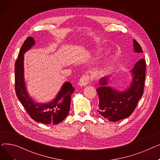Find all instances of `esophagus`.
Instances as JSON below:
<instances>
[{"mask_svg":"<svg viewBox=\"0 0 160 160\" xmlns=\"http://www.w3.org/2000/svg\"><path fill=\"white\" fill-rule=\"evenodd\" d=\"M90 79H91V77L88 74H84L83 76H82L79 81V86L81 87L86 86L87 84H88Z\"/></svg>","mask_w":160,"mask_h":160,"instance_id":"obj_1","label":"esophagus"}]
</instances>
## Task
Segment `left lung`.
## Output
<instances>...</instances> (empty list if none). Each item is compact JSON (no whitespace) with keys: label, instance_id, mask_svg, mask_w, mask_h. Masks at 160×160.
Returning a JSON list of instances; mask_svg holds the SVG:
<instances>
[{"label":"left lung","instance_id":"left-lung-1","mask_svg":"<svg viewBox=\"0 0 160 160\" xmlns=\"http://www.w3.org/2000/svg\"><path fill=\"white\" fill-rule=\"evenodd\" d=\"M133 44L134 52L142 53V50L136 40L133 39ZM145 72V60L141 59L130 71L132 81L130 86L124 91L109 86V76L100 79V86L97 89L99 98L98 113L112 122L128 117L136 109L139 100L143 94Z\"/></svg>","mask_w":160,"mask_h":160}]
</instances>
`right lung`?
<instances>
[{"label":"right lung","mask_w":160,"mask_h":160,"mask_svg":"<svg viewBox=\"0 0 160 160\" xmlns=\"http://www.w3.org/2000/svg\"><path fill=\"white\" fill-rule=\"evenodd\" d=\"M36 42L28 37L22 44L15 64V93L19 101L32 119L45 124H57L69 114L71 95L74 88L69 82H65L56 97L47 103H40L33 100L28 94L24 77V54Z\"/></svg>","instance_id":"add662e5"}]
</instances>
